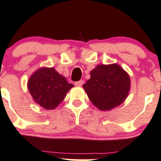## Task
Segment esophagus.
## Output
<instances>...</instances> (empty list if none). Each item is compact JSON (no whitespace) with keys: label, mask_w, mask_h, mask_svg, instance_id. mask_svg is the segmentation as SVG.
Returning <instances> with one entry per match:
<instances>
[{"label":"esophagus","mask_w":161,"mask_h":161,"mask_svg":"<svg viewBox=\"0 0 161 161\" xmlns=\"http://www.w3.org/2000/svg\"><path fill=\"white\" fill-rule=\"evenodd\" d=\"M84 80H80L77 81V82H76L75 83V85H77V86H82L83 84H84Z\"/></svg>","instance_id":"obj_1"}]
</instances>
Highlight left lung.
Here are the masks:
<instances>
[{"instance_id":"left-lung-1","label":"left lung","mask_w":161,"mask_h":161,"mask_svg":"<svg viewBox=\"0 0 161 161\" xmlns=\"http://www.w3.org/2000/svg\"><path fill=\"white\" fill-rule=\"evenodd\" d=\"M83 87L94 106L100 110H110L128 96L130 77L117 64L98 65Z\"/></svg>"}]
</instances>
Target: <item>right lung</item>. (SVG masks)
<instances>
[{
	"mask_svg": "<svg viewBox=\"0 0 161 161\" xmlns=\"http://www.w3.org/2000/svg\"><path fill=\"white\" fill-rule=\"evenodd\" d=\"M28 89L33 100L46 109H54L66 97L74 84H69L54 68H41L28 80Z\"/></svg>",
	"mask_w": 161,
	"mask_h": 161,
	"instance_id": "1",
	"label": "right lung"
}]
</instances>
